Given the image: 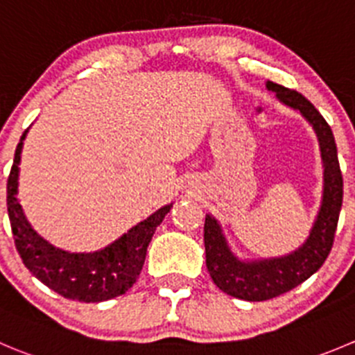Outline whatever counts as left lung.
I'll return each mask as SVG.
<instances>
[{"label": "left lung", "mask_w": 355, "mask_h": 355, "mask_svg": "<svg viewBox=\"0 0 355 355\" xmlns=\"http://www.w3.org/2000/svg\"><path fill=\"white\" fill-rule=\"evenodd\" d=\"M268 90L288 106L298 110L313 125L320 141L324 162V200L309 241L284 258L258 263H241L226 248L219 225L205 216V265L214 284L226 295L248 302H265L291 291L322 266L335 242L340 209L343 202V178L331 127L309 99L293 89L268 82Z\"/></svg>", "instance_id": "1"}]
</instances>
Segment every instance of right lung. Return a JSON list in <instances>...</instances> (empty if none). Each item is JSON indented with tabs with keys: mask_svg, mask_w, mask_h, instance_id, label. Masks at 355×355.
Returning <instances> with one entry per match:
<instances>
[{
	"mask_svg": "<svg viewBox=\"0 0 355 355\" xmlns=\"http://www.w3.org/2000/svg\"><path fill=\"white\" fill-rule=\"evenodd\" d=\"M24 137L26 132L17 144L6 183V207L17 252L26 268L50 289L74 302H104L129 291L144 265L148 244L172 205L158 209L155 214L134 226L129 234L99 252L73 254L55 249L33 230L15 197Z\"/></svg>",
	"mask_w": 355,
	"mask_h": 355,
	"instance_id": "1",
	"label": "right lung"
}]
</instances>
